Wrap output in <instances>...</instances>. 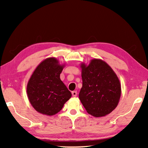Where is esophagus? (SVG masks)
I'll return each instance as SVG.
<instances>
[{"label": "esophagus", "mask_w": 148, "mask_h": 148, "mask_svg": "<svg viewBox=\"0 0 148 148\" xmlns=\"http://www.w3.org/2000/svg\"><path fill=\"white\" fill-rule=\"evenodd\" d=\"M72 96H73L74 97H76L77 96V91H74L72 92Z\"/></svg>", "instance_id": "34e87169"}]
</instances>
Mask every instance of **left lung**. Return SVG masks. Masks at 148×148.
Wrapping results in <instances>:
<instances>
[{"mask_svg":"<svg viewBox=\"0 0 148 148\" xmlns=\"http://www.w3.org/2000/svg\"><path fill=\"white\" fill-rule=\"evenodd\" d=\"M82 87L79 99L91 116H105L118 105L121 87L116 74L101 59L91 60L88 65L82 63Z\"/></svg>","mask_w":148,"mask_h":148,"instance_id":"1","label":"left lung"}]
</instances>
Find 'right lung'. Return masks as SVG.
Wrapping results in <instances>:
<instances>
[{
    "instance_id": "1",
    "label": "right lung",
    "mask_w": 148,
    "mask_h": 148,
    "mask_svg": "<svg viewBox=\"0 0 148 148\" xmlns=\"http://www.w3.org/2000/svg\"><path fill=\"white\" fill-rule=\"evenodd\" d=\"M64 67L55 57L40 63L27 83V93L32 106L42 114L53 116L61 110L72 94L61 79Z\"/></svg>"
}]
</instances>
